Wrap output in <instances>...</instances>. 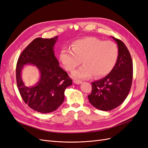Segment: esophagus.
<instances>
[{
    "label": "esophagus",
    "instance_id": "34e87169",
    "mask_svg": "<svg viewBox=\"0 0 148 148\" xmlns=\"http://www.w3.org/2000/svg\"><path fill=\"white\" fill-rule=\"evenodd\" d=\"M73 82L74 83V84H81V83H82V81H79V80H74Z\"/></svg>",
    "mask_w": 148,
    "mask_h": 148
}]
</instances>
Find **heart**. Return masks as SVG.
Instances as JSON below:
<instances>
[{
    "label": "heart",
    "instance_id": "heart-1",
    "mask_svg": "<svg viewBox=\"0 0 148 148\" xmlns=\"http://www.w3.org/2000/svg\"><path fill=\"white\" fill-rule=\"evenodd\" d=\"M119 50L112 41L89 37L78 39L72 44V50L64 47L59 60L64 69L71 72L81 62L84 65L73 73L75 79H86L94 74L101 77L110 73L117 61Z\"/></svg>",
    "mask_w": 148,
    "mask_h": 148
}]
</instances>
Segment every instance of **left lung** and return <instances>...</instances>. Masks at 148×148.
Listing matches in <instances>:
<instances>
[{"label": "left lung", "instance_id": "1", "mask_svg": "<svg viewBox=\"0 0 148 148\" xmlns=\"http://www.w3.org/2000/svg\"><path fill=\"white\" fill-rule=\"evenodd\" d=\"M117 44L119 56L114 67L106 76L92 82L88 99L94 107L108 111L118 107L126 99L131 87L133 66L131 56L122 41L112 37Z\"/></svg>", "mask_w": 148, "mask_h": 148}]
</instances>
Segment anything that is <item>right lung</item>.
I'll use <instances>...</instances> for the list:
<instances>
[{"label":"right lung","mask_w":148,"mask_h":148,"mask_svg":"<svg viewBox=\"0 0 148 148\" xmlns=\"http://www.w3.org/2000/svg\"><path fill=\"white\" fill-rule=\"evenodd\" d=\"M58 37L36 38L21 53L17 62L16 81L21 96L29 108L40 113L56 111L64 102L66 89L73 84L54 55ZM26 64L34 65L40 71V79L34 86H26L22 81L21 70Z\"/></svg>","instance_id":"obj_1"}]
</instances>
